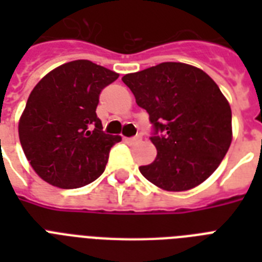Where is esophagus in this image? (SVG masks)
Wrapping results in <instances>:
<instances>
[{
	"label": "esophagus",
	"instance_id": "1",
	"mask_svg": "<svg viewBox=\"0 0 262 262\" xmlns=\"http://www.w3.org/2000/svg\"><path fill=\"white\" fill-rule=\"evenodd\" d=\"M123 140H125V143L130 144V145H135L140 141L139 137H123Z\"/></svg>",
	"mask_w": 262,
	"mask_h": 262
}]
</instances>
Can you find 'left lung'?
Wrapping results in <instances>:
<instances>
[{
    "mask_svg": "<svg viewBox=\"0 0 262 262\" xmlns=\"http://www.w3.org/2000/svg\"><path fill=\"white\" fill-rule=\"evenodd\" d=\"M122 81L155 127L151 141L158 155L140 172L167 191L190 190L209 178L232 141L231 107L217 84L182 62L127 73Z\"/></svg>",
    "mask_w": 262,
    "mask_h": 262,
    "instance_id": "obj_1",
    "label": "left lung"
}]
</instances>
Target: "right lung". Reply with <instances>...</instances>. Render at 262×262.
<instances>
[{"label":"right lung","instance_id":"add662e5","mask_svg":"<svg viewBox=\"0 0 262 262\" xmlns=\"http://www.w3.org/2000/svg\"><path fill=\"white\" fill-rule=\"evenodd\" d=\"M118 73L77 59L55 68L28 96L18 137L34 171L61 189L85 186L106 168L121 136L107 135L96 115L99 95Z\"/></svg>","mask_w":262,"mask_h":262}]
</instances>
